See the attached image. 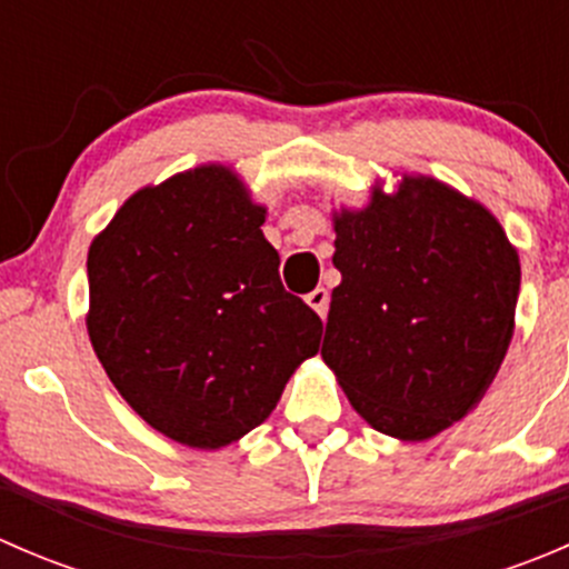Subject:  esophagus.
<instances>
[{
  "label": "esophagus",
  "mask_w": 569,
  "mask_h": 569,
  "mask_svg": "<svg viewBox=\"0 0 569 569\" xmlns=\"http://www.w3.org/2000/svg\"><path fill=\"white\" fill-rule=\"evenodd\" d=\"M306 302L313 308V311L319 313L321 319H325L327 317V306H330V295H327V289H321V286H319V289H313L311 295L306 297Z\"/></svg>",
  "instance_id": "34e87169"
}]
</instances>
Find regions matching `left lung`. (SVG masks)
<instances>
[{
	"label": "left lung",
	"mask_w": 569,
	"mask_h": 569,
	"mask_svg": "<svg viewBox=\"0 0 569 569\" xmlns=\"http://www.w3.org/2000/svg\"><path fill=\"white\" fill-rule=\"evenodd\" d=\"M341 283L321 360L369 427L429 440L496 380L515 332L520 258L487 206L432 176L332 211Z\"/></svg>",
	"instance_id": "left-lung-1"
}]
</instances>
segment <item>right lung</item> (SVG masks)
<instances>
[{
	"label": "right lung",
	"instance_id": "obj_1",
	"mask_svg": "<svg viewBox=\"0 0 569 569\" xmlns=\"http://www.w3.org/2000/svg\"><path fill=\"white\" fill-rule=\"evenodd\" d=\"M263 220L233 168L200 164L137 189L90 244V343L131 410L189 449L244 438L319 352Z\"/></svg>",
	"mask_w": 569,
	"mask_h": 569
}]
</instances>
